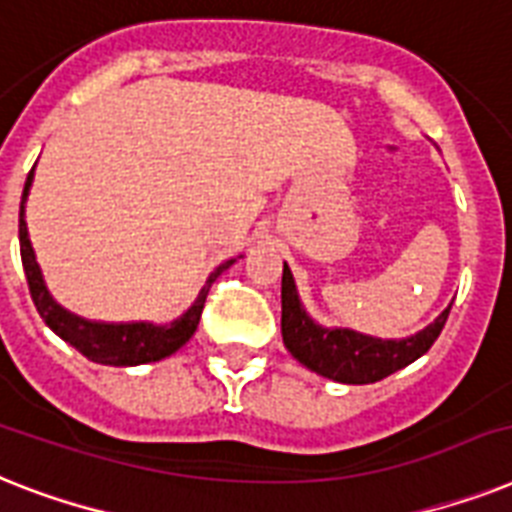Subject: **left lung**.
<instances>
[{
    "label": "left lung",
    "instance_id": "1",
    "mask_svg": "<svg viewBox=\"0 0 512 512\" xmlns=\"http://www.w3.org/2000/svg\"><path fill=\"white\" fill-rule=\"evenodd\" d=\"M452 307V305H450ZM450 307L434 323L407 339H376L352 328H323L305 313L289 265L281 276V336L299 363L339 384H373L392 376L431 350Z\"/></svg>",
    "mask_w": 512,
    "mask_h": 512
}]
</instances>
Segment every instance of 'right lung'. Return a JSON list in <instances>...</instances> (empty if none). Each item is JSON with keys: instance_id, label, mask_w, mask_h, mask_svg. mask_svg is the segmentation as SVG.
Listing matches in <instances>:
<instances>
[{"instance_id": "add662e5", "label": "right lung", "mask_w": 512, "mask_h": 512, "mask_svg": "<svg viewBox=\"0 0 512 512\" xmlns=\"http://www.w3.org/2000/svg\"><path fill=\"white\" fill-rule=\"evenodd\" d=\"M33 170L26 178V189H23V199H20V260H23V270H26L28 289H31V299L39 315L44 318L54 334L65 339L70 347H76L83 357H89L94 363L102 365H141V363H155L162 357L173 355L181 350L191 339V334L197 331L199 318H202V307H205L207 292L213 286L215 278L226 268L236 263V260H226L210 273V278L202 286V292L197 294L194 305L186 310L181 318L165 326H155V323H99V321H86L78 315L68 313L65 307H60L49 294L41 268L33 255L31 239H28V226H26V197L31 189Z\"/></svg>"}]
</instances>
